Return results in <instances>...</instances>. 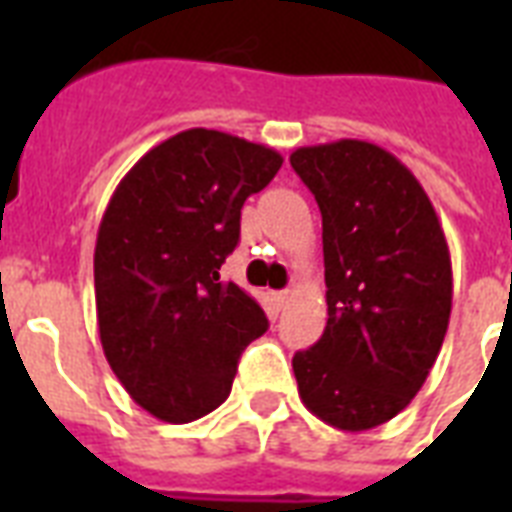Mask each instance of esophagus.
<instances>
[{
	"label": "esophagus",
	"instance_id": "34e87169",
	"mask_svg": "<svg viewBox=\"0 0 512 512\" xmlns=\"http://www.w3.org/2000/svg\"><path fill=\"white\" fill-rule=\"evenodd\" d=\"M289 300H292V292H289V289H284V292H276V295H273V303H276V308H287Z\"/></svg>",
	"mask_w": 512,
	"mask_h": 512
}]
</instances>
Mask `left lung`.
Segmentation results:
<instances>
[{
	"instance_id": "1",
	"label": "left lung",
	"mask_w": 512,
	"mask_h": 512,
	"mask_svg": "<svg viewBox=\"0 0 512 512\" xmlns=\"http://www.w3.org/2000/svg\"><path fill=\"white\" fill-rule=\"evenodd\" d=\"M321 209L327 329L292 358L305 409L361 433L404 412L452 313V257L428 193L385 148L342 138L289 156Z\"/></svg>"
}]
</instances>
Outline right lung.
I'll return each instance as SVG.
<instances>
[{"label":"right lung","mask_w":512,"mask_h":512,"mask_svg":"<svg viewBox=\"0 0 512 512\" xmlns=\"http://www.w3.org/2000/svg\"><path fill=\"white\" fill-rule=\"evenodd\" d=\"M281 154L228 132H177L116 185L95 244V305L108 364L156 420L193 422L231 393L241 350L268 329L263 308L220 265L241 207Z\"/></svg>","instance_id":"add662e5"}]
</instances>
